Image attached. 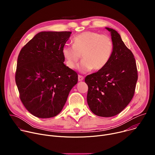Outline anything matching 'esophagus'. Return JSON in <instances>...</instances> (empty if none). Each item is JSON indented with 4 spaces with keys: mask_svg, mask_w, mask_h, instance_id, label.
Segmentation results:
<instances>
[{
    "mask_svg": "<svg viewBox=\"0 0 155 155\" xmlns=\"http://www.w3.org/2000/svg\"><path fill=\"white\" fill-rule=\"evenodd\" d=\"M78 81H81L84 80V77L81 76V75H78Z\"/></svg>",
    "mask_w": 155,
    "mask_h": 155,
    "instance_id": "1",
    "label": "esophagus"
}]
</instances>
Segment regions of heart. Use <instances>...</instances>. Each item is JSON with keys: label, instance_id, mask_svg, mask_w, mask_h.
Segmentation results:
<instances>
[{"label": "heart", "instance_id": "heart-1", "mask_svg": "<svg viewBox=\"0 0 155 155\" xmlns=\"http://www.w3.org/2000/svg\"><path fill=\"white\" fill-rule=\"evenodd\" d=\"M73 45L65 44L62 54L66 65L71 69L75 68L81 55L83 60L78 67L81 73L92 69L94 71L103 69L111 58L114 50L111 38L93 31H86L76 35L73 39Z\"/></svg>", "mask_w": 155, "mask_h": 155}]
</instances>
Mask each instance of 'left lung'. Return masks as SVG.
<instances>
[{
    "instance_id": "8db88e82",
    "label": "left lung",
    "mask_w": 155,
    "mask_h": 155,
    "mask_svg": "<svg viewBox=\"0 0 155 155\" xmlns=\"http://www.w3.org/2000/svg\"><path fill=\"white\" fill-rule=\"evenodd\" d=\"M111 34L114 50L105 67L86 77L87 102L91 111L102 117L120 114L134 96L137 70L133 54L115 30L105 28Z\"/></svg>"
}]
</instances>
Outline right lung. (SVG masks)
Returning <instances> with one entry per match:
<instances>
[{
  "instance_id": "obj_1",
  "label": "right lung",
  "mask_w": 155,
  "mask_h": 155,
  "mask_svg": "<svg viewBox=\"0 0 155 155\" xmlns=\"http://www.w3.org/2000/svg\"><path fill=\"white\" fill-rule=\"evenodd\" d=\"M71 32L43 31L21 49L15 81L24 106L34 116L48 118L62 110L78 75L64 64L62 49Z\"/></svg>"
}]
</instances>
